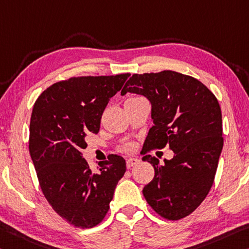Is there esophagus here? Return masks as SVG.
Instances as JSON below:
<instances>
[{
  "mask_svg": "<svg viewBox=\"0 0 249 249\" xmlns=\"http://www.w3.org/2000/svg\"><path fill=\"white\" fill-rule=\"evenodd\" d=\"M137 163H139V160L135 159V157H131V159L126 160V166H127V168H131L132 166L136 165Z\"/></svg>",
  "mask_w": 249,
  "mask_h": 249,
  "instance_id": "1",
  "label": "esophagus"
}]
</instances>
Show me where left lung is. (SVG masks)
Returning a JSON list of instances; mask_svg holds the SVG:
<instances>
[{
    "label": "left lung",
    "mask_w": 249,
    "mask_h": 249,
    "mask_svg": "<svg viewBox=\"0 0 249 249\" xmlns=\"http://www.w3.org/2000/svg\"><path fill=\"white\" fill-rule=\"evenodd\" d=\"M126 93L143 95L152 105L154 125L142 153L166 145L174 152L164 166L155 156L143 157L155 171L143 188L145 199L164 218H184L199 206L214 183L224 144L218 101L203 83L174 71L134 74L121 95Z\"/></svg>",
    "instance_id": "left-lung-1"
}]
</instances>
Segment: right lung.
Instances as JSON below:
<instances>
[{
	"label": "right lung",
	"mask_w": 249,
	"mask_h": 249,
	"mask_svg": "<svg viewBox=\"0 0 249 249\" xmlns=\"http://www.w3.org/2000/svg\"><path fill=\"white\" fill-rule=\"evenodd\" d=\"M128 77H72L50 86L34 104L31 159L47 202L75 227L92 228L103 220L126 172L123 157L110 155L94 173L81 152L88 134L100 131L106 105Z\"/></svg>",
	"instance_id": "1"
}]
</instances>
